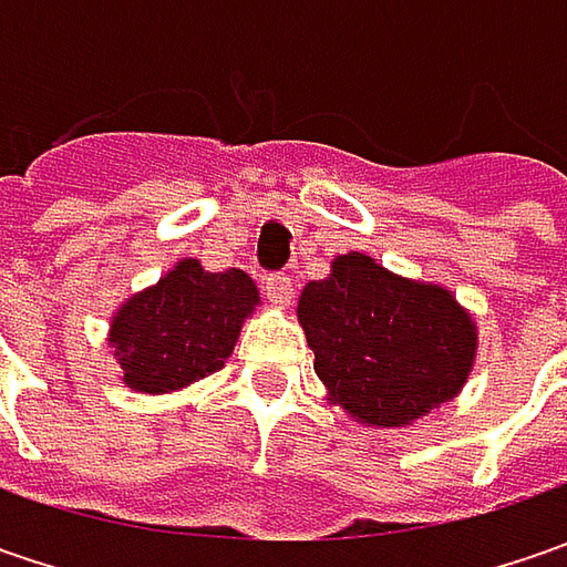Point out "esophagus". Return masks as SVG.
I'll list each match as a JSON object with an SVG mask.
<instances>
[{
    "instance_id": "obj_1",
    "label": "esophagus",
    "mask_w": 567,
    "mask_h": 567,
    "mask_svg": "<svg viewBox=\"0 0 567 567\" xmlns=\"http://www.w3.org/2000/svg\"><path fill=\"white\" fill-rule=\"evenodd\" d=\"M265 293H268L274 306H290V299H293V280L287 274H268L265 277Z\"/></svg>"
}]
</instances>
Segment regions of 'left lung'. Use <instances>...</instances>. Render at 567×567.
I'll list each match as a JSON object with an SVG mask.
<instances>
[{
  "mask_svg": "<svg viewBox=\"0 0 567 567\" xmlns=\"http://www.w3.org/2000/svg\"><path fill=\"white\" fill-rule=\"evenodd\" d=\"M316 375L350 416L406 425L447 403L467 381L476 328L454 296L403 280L350 251L299 296Z\"/></svg>",
  "mask_w": 567,
  "mask_h": 567,
  "instance_id": "8db88e82",
  "label": "left lung"
}]
</instances>
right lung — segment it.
<instances>
[{"mask_svg": "<svg viewBox=\"0 0 567 567\" xmlns=\"http://www.w3.org/2000/svg\"><path fill=\"white\" fill-rule=\"evenodd\" d=\"M255 302L258 290L246 271L210 274L195 258L179 261L113 318L110 340L116 343L125 384L164 394L217 372Z\"/></svg>", "mask_w": 567, "mask_h": 567, "instance_id": "right-lung-1", "label": "right lung"}]
</instances>
